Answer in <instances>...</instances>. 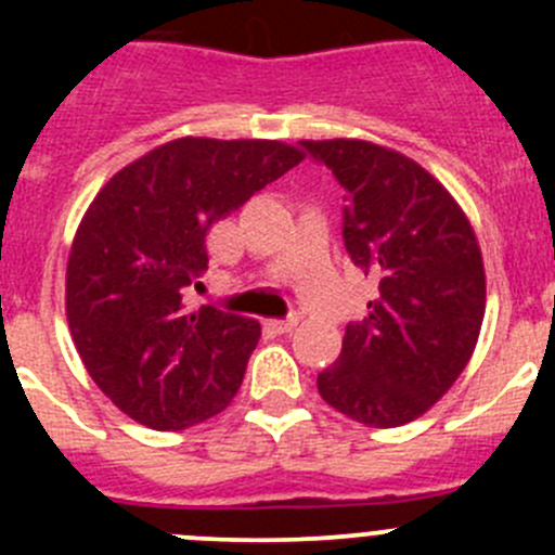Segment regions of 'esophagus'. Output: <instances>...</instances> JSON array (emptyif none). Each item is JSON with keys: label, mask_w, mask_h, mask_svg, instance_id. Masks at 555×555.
<instances>
[{"label": "esophagus", "mask_w": 555, "mask_h": 555, "mask_svg": "<svg viewBox=\"0 0 555 555\" xmlns=\"http://www.w3.org/2000/svg\"><path fill=\"white\" fill-rule=\"evenodd\" d=\"M298 324H300V317H298V313H289L287 319H273L271 327L276 330V333H293V330L298 327Z\"/></svg>", "instance_id": "esophagus-1"}]
</instances>
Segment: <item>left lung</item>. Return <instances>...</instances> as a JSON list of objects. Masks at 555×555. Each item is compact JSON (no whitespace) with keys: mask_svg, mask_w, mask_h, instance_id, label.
<instances>
[{"mask_svg":"<svg viewBox=\"0 0 555 555\" xmlns=\"http://www.w3.org/2000/svg\"><path fill=\"white\" fill-rule=\"evenodd\" d=\"M300 150L346 190V251L378 282L367 317L346 324L338 360L317 376L319 395L367 427H400L473 357L486 311L478 242L449 190L405 155L357 139Z\"/></svg>","mask_w":555,"mask_h":555,"instance_id":"left-lung-1","label":"left lung"}]
</instances>
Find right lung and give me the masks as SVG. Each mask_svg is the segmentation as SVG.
<instances>
[{
	"label": "right lung",
	"instance_id": "1",
	"mask_svg": "<svg viewBox=\"0 0 555 555\" xmlns=\"http://www.w3.org/2000/svg\"><path fill=\"white\" fill-rule=\"evenodd\" d=\"M304 153L268 139L184 137L117 171L77 228L66 266L72 338L133 422L184 429L236 397L260 324L184 304L209 266L206 233Z\"/></svg>",
	"mask_w": 555,
	"mask_h": 555
}]
</instances>
